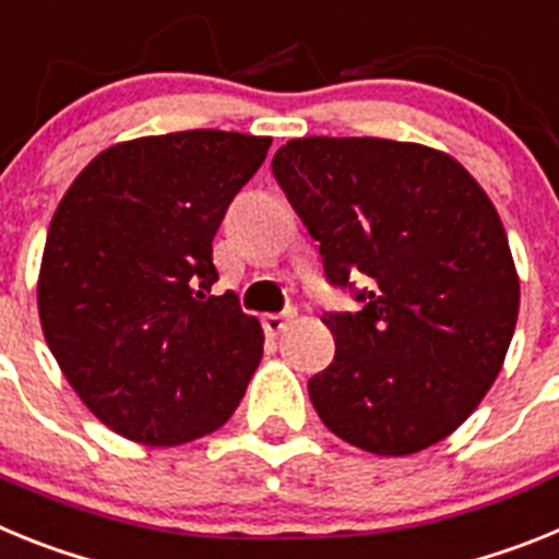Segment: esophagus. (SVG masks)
<instances>
[{"label": "esophagus", "instance_id": "obj_1", "mask_svg": "<svg viewBox=\"0 0 559 559\" xmlns=\"http://www.w3.org/2000/svg\"><path fill=\"white\" fill-rule=\"evenodd\" d=\"M290 319H294V313H290V310H285V313H265L263 330L269 335H280V333H285V328L290 324Z\"/></svg>", "mask_w": 559, "mask_h": 559}]
</instances>
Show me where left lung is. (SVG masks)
<instances>
[{
    "label": "left lung",
    "instance_id": "8db88e82",
    "mask_svg": "<svg viewBox=\"0 0 559 559\" xmlns=\"http://www.w3.org/2000/svg\"><path fill=\"white\" fill-rule=\"evenodd\" d=\"M271 170L324 280L360 302L322 316L335 358L308 380L316 414L378 456L431 448L481 403L515 333L521 285L496 206L456 159L414 142L305 136Z\"/></svg>",
    "mask_w": 559,
    "mask_h": 559
}]
</instances>
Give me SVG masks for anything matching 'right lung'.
I'll use <instances>...</instances> for the list:
<instances>
[{
	"label": "right lung",
	"instance_id": "right-lung-1",
	"mask_svg": "<svg viewBox=\"0 0 559 559\" xmlns=\"http://www.w3.org/2000/svg\"><path fill=\"white\" fill-rule=\"evenodd\" d=\"M269 136L179 131L88 162L58 204L38 316L58 367L120 437L181 445L215 431L263 358V328L218 283L212 237Z\"/></svg>",
	"mask_w": 559,
	"mask_h": 559
}]
</instances>
